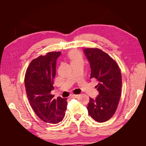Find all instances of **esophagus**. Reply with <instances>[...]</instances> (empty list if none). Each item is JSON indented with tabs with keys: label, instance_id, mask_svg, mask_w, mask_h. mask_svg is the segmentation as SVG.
Segmentation results:
<instances>
[{
	"label": "esophagus",
	"instance_id": "obj_1",
	"mask_svg": "<svg viewBox=\"0 0 146 146\" xmlns=\"http://www.w3.org/2000/svg\"><path fill=\"white\" fill-rule=\"evenodd\" d=\"M78 94H72L70 95V98H77L78 97Z\"/></svg>",
	"mask_w": 146,
	"mask_h": 146
}]
</instances>
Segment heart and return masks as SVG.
I'll return each mask as SVG.
<instances>
[{"mask_svg":"<svg viewBox=\"0 0 146 146\" xmlns=\"http://www.w3.org/2000/svg\"><path fill=\"white\" fill-rule=\"evenodd\" d=\"M80 56H79V54H78V52L76 51H72L70 52L69 54V58L70 59V61H72L76 60L78 58H79Z\"/></svg>","mask_w":146,"mask_h":146,"instance_id":"obj_1","label":"heart"}]
</instances>
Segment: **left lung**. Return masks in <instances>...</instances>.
I'll list each match as a JSON object with an SVG mask.
<instances>
[{
  "label": "left lung",
  "mask_w": 146,
  "mask_h": 146,
  "mask_svg": "<svg viewBox=\"0 0 146 146\" xmlns=\"http://www.w3.org/2000/svg\"><path fill=\"white\" fill-rule=\"evenodd\" d=\"M83 52L90 64V78L99 82L95 87L99 95L90 98L88 114L96 121L104 122L113 117L117 107L121 95V70L116 61L99 48H84Z\"/></svg>",
  "instance_id": "obj_1"
}]
</instances>
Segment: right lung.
Wrapping results in <instances>:
<instances>
[{"label": "right lung", "mask_w": 146, "mask_h": 146, "mask_svg": "<svg viewBox=\"0 0 146 146\" xmlns=\"http://www.w3.org/2000/svg\"><path fill=\"white\" fill-rule=\"evenodd\" d=\"M60 52H48L32 61L25 76V86L31 107L42 121L57 123L63 120L67 109V99H54L50 92L56 74V60Z\"/></svg>", "instance_id": "1"}]
</instances>
